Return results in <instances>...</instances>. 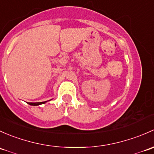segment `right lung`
Wrapping results in <instances>:
<instances>
[{"label":"right lung","mask_w":154,"mask_h":154,"mask_svg":"<svg viewBox=\"0 0 154 154\" xmlns=\"http://www.w3.org/2000/svg\"><path fill=\"white\" fill-rule=\"evenodd\" d=\"M48 101H42V102H29L28 104L29 105H32V106H38V105H40V104H45L46 102H47Z\"/></svg>","instance_id":"1"}]
</instances>
